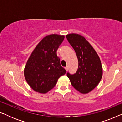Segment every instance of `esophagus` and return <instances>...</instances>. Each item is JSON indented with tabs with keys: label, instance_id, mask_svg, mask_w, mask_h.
<instances>
[{
	"label": "esophagus",
	"instance_id": "obj_1",
	"mask_svg": "<svg viewBox=\"0 0 122 122\" xmlns=\"http://www.w3.org/2000/svg\"><path fill=\"white\" fill-rule=\"evenodd\" d=\"M65 69H66V71H68V66H66V67H65Z\"/></svg>",
	"mask_w": 122,
	"mask_h": 122
}]
</instances>
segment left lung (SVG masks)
I'll return each instance as SVG.
<instances>
[{
    "mask_svg": "<svg viewBox=\"0 0 122 122\" xmlns=\"http://www.w3.org/2000/svg\"><path fill=\"white\" fill-rule=\"evenodd\" d=\"M66 36L78 60L76 73H67L66 75L75 89L82 94H86L97 86L102 77L101 60L93 46L81 35L71 33Z\"/></svg>",
    "mask_w": 122,
    "mask_h": 122,
    "instance_id": "1",
    "label": "left lung"
}]
</instances>
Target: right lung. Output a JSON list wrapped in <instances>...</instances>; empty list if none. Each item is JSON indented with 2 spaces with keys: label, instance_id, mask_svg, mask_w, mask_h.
Here are the masks:
<instances>
[{
  "label": "right lung",
  "instance_id": "1",
  "mask_svg": "<svg viewBox=\"0 0 122 122\" xmlns=\"http://www.w3.org/2000/svg\"><path fill=\"white\" fill-rule=\"evenodd\" d=\"M64 36L48 35L38 43L24 68V76L29 86L40 93H47L54 87L60 76L66 71L61 65L56 51Z\"/></svg>",
  "mask_w": 122,
  "mask_h": 122
}]
</instances>
